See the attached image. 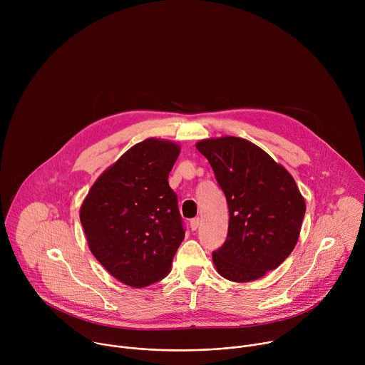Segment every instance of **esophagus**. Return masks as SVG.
Masks as SVG:
<instances>
[{
    "instance_id": "1",
    "label": "esophagus",
    "mask_w": 365,
    "mask_h": 365,
    "mask_svg": "<svg viewBox=\"0 0 365 365\" xmlns=\"http://www.w3.org/2000/svg\"><path fill=\"white\" fill-rule=\"evenodd\" d=\"M199 224H200L199 218H193V220H190V228H192V231H196V230L199 228Z\"/></svg>"
}]
</instances>
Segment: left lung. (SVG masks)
<instances>
[{
  "instance_id": "8db88e82",
  "label": "left lung",
  "mask_w": 365,
  "mask_h": 365,
  "mask_svg": "<svg viewBox=\"0 0 365 365\" xmlns=\"http://www.w3.org/2000/svg\"><path fill=\"white\" fill-rule=\"evenodd\" d=\"M210 162L230 211L225 242L212 252L218 273L251 282L277 269L293 251L306 212L290 173L255 144L222 137L196 144Z\"/></svg>"
}]
</instances>
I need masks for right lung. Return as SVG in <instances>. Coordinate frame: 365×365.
Wrapping results in <instances>:
<instances>
[{"label": "right lung", "mask_w": 365, "mask_h": 365, "mask_svg": "<svg viewBox=\"0 0 365 365\" xmlns=\"http://www.w3.org/2000/svg\"><path fill=\"white\" fill-rule=\"evenodd\" d=\"M180 148L147 138L92 185L81 206L89 248L110 274L131 287L160 282L185 238L169 173Z\"/></svg>", "instance_id": "1"}]
</instances>
